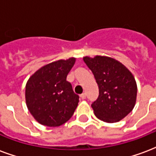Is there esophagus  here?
Instances as JSON below:
<instances>
[{
  "label": "esophagus",
  "instance_id": "obj_1",
  "mask_svg": "<svg viewBox=\"0 0 156 156\" xmlns=\"http://www.w3.org/2000/svg\"><path fill=\"white\" fill-rule=\"evenodd\" d=\"M80 98H81L82 99H85V98H86V94H82L80 95Z\"/></svg>",
  "mask_w": 156,
  "mask_h": 156
}]
</instances>
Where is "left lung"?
Segmentation results:
<instances>
[{
    "instance_id": "left-lung-1",
    "label": "left lung",
    "mask_w": 156,
    "mask_h": 156,
    "mask_svg": "<svg viewBox=\"0 0 156 156\" xmlns=\"http://www.w3.org/2000/svg\"><path fill=\"white\" fill-rule=\"evenodd\" d=\"M83 61L99 90L98 98L91 105L95 116L107 123L123 119L136 102L137 84L131 72L120 62L106 56L84 57Z\"/></svg>"
}]
</instances>
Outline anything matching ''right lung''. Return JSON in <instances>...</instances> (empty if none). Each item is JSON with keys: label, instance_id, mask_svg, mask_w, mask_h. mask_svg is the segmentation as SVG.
I'll return each instance as SVG.
<instances>
[{"label": "right lung", "instance_id": "obj_1", "mask_svg": "<svg viewBox=\"0 0 156 156\" xmlns=\"http://www.w3.org/2000/svg\"><path fill=\"white\" fill-rule=\"evenodd\" d=\"M75 58L45 65L29 78L26 84V104L39 124L58 127L73 116L79 102L67 76Z\"/></svg>", "mask_w": 156, "mask_h": 156}]
</instances>
